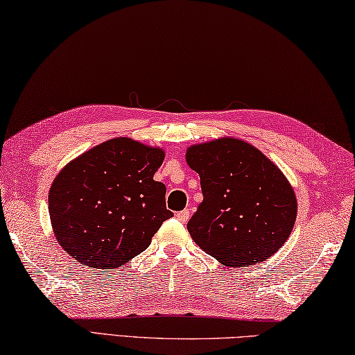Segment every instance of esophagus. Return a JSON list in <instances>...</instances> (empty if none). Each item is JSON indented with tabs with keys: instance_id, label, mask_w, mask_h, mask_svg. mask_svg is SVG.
Returning <instances> with one entry per match:
<instances>
[{
	"instance_id": "obj_1",
	"label": "esophagus",
	"mask_w": 355,
	"mask_h": 355,
	"mask_svg": "<svg viewBox=\"0 0 355 355\" xmlns=\"http://www.w3.org/2000/svg\"><path fill=\"white\" fill-rule=\"evenodd\" d=\"M175 217L178 218L180 222H186L189 218V209H183V211H178Z\"/></svg>"
}]
</instances>
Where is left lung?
<instances>
[{"instance_id": "left-lung-1", "label": "left lung", "mask_w": 355, "mask_h": 355, "mask_svg": "<svg viewBox=\"0 0 355 355\" xmlns=\"http://www.w3.org/2000/svg\"><path fill=\"white\" fill-rule=\"evenodd\" d=\"M203 202L188 222L194 242L228 267L268 259L288 239L296 197L282 172L256 147L222 138L192 146Z\"/></svg>"}]
</instances>
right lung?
<instances>
[{"mask_svg": "<svg viewBox=\"0 0 355 355\" xmlns=\"http://www.w3.org/2000/svg\"><path fill=\"white\" fill-rule=\"evenodd\" d=\"M164 152L128 138L105 141L63 167L49 191V216L62 248L85 267L116 268L149 247L166 208L153 180Z\"/></svg>", "mask_w": 355, "mask_h": 355, "instance_id": "right-lung-1", "label": "right lung"}]
</instances>
